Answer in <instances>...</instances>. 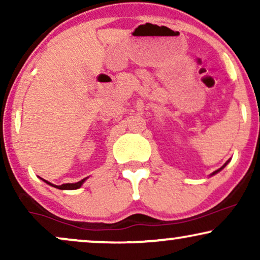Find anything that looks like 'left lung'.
Listing matches in <instances>:
<instances>
[{
	"mask_svg": "<svg viewBox=\"0 0 260 260\" xmlns=\"http://www.w3.org/2000/svg\"><path fill=\"white\" fill-rule=\"evenodd\" d=\"M227 163H229V161H227V162L225 163V165H223V166L221 167V168H220V169H218V170H215V172H214V173H212V174H211V175H215V174H216V173H219V172H220V170H221V169L223 168V167H225V166L227 165Z\"/></svg>",
	"mask_w": 260,
	"mask_h": 260,
	"instance_id": "obj_1",
	"label": "left lung"
}]
</instances>
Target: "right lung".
<instances>
[{
	"label": "right lung",
	"mask_w": 260,
	"mask_h": 260,
	"mask_svg": "<svg viewBox=\"0 0 260 260\" xmlns=\"http://www.w3.org/2000/svg\"><path fill=\"white\" fill-rule=\"evenodd\" d=\"M86 179H87V177H85V179L79 181V182H76V183H63V184H61V186H55V184L48 182V181H46L44 179H42V180H44L47 184H49V186L58 188V189H78V188H80L81 184H83L85 181H86Z\"/></svg>",
	"instance_id": "add662e5"
}]
</instances>
